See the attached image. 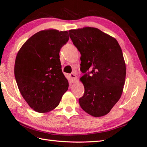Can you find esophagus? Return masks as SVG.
Wrapping results in <instances>:
<instances>
[{"mask_svg": "<svg viewBox=\"0 0 147 147\" xmlns=\"http://www.w3.org/2000/svg\"><path fill=\"white\" fill-rule=\"evenodd\" d=\"M70 77H71V78L72 79V81H73V82H74L76 80V74H74V73H71V74H70Z\"/></svg>", "mask_w": 147, "mask_h": 147, "instance_id": "34e87169", "label": "esophagus"}]
</instances>
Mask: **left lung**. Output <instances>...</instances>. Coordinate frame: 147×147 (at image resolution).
I'll return each instance as SVG.
<instances>
[{
    "instance_id": "8db88e82",
    "label": "left lung",
    "mask_w": 147,
    "mask_h": 147,
    "mask_svg": "<svg viewBox=\"0 0 147 147\" xmlns=\"http://www.w3.org/2000/svg\"><path fill=\"white\" fill-rule=\"evenodd\" d=\"M69 33L81 53L80 70L84 73L80 80L85 92L79 99L80 105L92 116H104L122 94L126 67L122 49L114 37L97 28L84 27Z\"/></svg>"
}]
</instances>
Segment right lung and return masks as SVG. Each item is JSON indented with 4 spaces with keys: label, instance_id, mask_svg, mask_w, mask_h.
I'll list each match as a JSON object with an SVG mask.
<instances>
[{
    "label": "right lung",
    "instance_id": "1",
    "mask_svg": "<svg viewBox=\"0 0 147 147\" xmlns=\"http://www.w3.org/2000/svg\"><path fill=\"white\" fill-rule=\"evenodd\" d=\"M69 40L67 31L48 29L30 37L17 54L14 76L30 107L47 113L59 105L69 83L62 71L59 53Z\"/></svg>",
    "mask_w": 147,
    "mask_h": 147
}]
</instances>
